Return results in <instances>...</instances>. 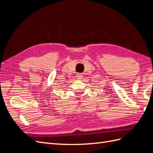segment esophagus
Returning a JSON list of instances; mask_svg holds the SVG:
<instances>
[{
	"label": "esophagus",
	"instance_id": "obj_1",
	"mask_svg": "<svg viewBox=\"0 0 153 153\" xmlns=\"http://www.w3.org/2000/svg\"><path fill=\"white\" fill-rule=\"evenodd\" d=\"M83 77V75L82 73H78L76 74V78H78V79H82Z\"/></svg>",
	"mask_w": 153,
	"mask_h": 153
}]
</instances>
